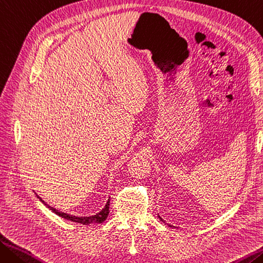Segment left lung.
Listing matches in <instances>:
<instances>
[{"mask_svg": "<svg viewBox=\"0 0 263 263\" xmlns=\"http://www.w3.org/2000/svg\"><path fill=\"white\" fill-rule=\"evenodd\" d=\"M158 218H160V219H161V220H162L163 222H165V221H164V220H163V219H162V218H161L160 216H158ZM169 226H170V227H174V226H171V225H169Z\"/></svg>", "mask_w": 263, "mask_h": 263, "instance_id": "8db88e82", "label": "left lung"}]
</instances>
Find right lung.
Here are the masks:
<instances>
[{
	"instance_id": "right-lung-1",
	"label": "right lung",
	"mask_w": 263,
	"mask_h": 263,
	"mask_svg": "<svg viewBox=\"0 0 263 263\" xmlns=\"http://www.w3.org/2000/svg\"><path fill=\"white\" fill-rule=\"evenodd\" d=\"M37 198H40V200L42 201L43 204H44L45 206H47L52 212H54L57 216L62 217L64 219H66V220H70V221H73V222H79V223H83V225H89V223H101L103 222L107 219V217H108V213H109V199L108 201H107L105 208H103L100 212L94 214V216H89V217H76V216H72V214H67V213H64V212H60V211L55 210L54 208H52V206L47 205L44 200L42 199V198L37 195L36 193Z\"/></svg>"
}]
</instances>
